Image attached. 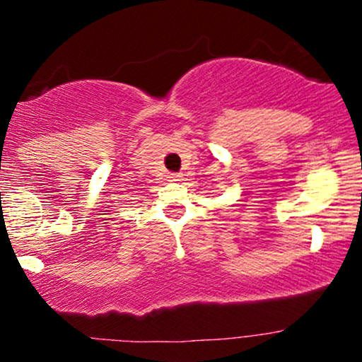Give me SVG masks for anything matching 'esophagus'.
<instances>
[{"label": "esophagus", "instance_id": "obj_1", "mask_svg": "<svg viewBox=\"0 0 362 362\" xmlns=\"http://www.w3.org/2000/svg\"><path fill=\"white\" fill-rule=\"evenodd\" d=\"M168 178L170 182H180V175H178V173H170Z\"/></svg>", "mask_w": 362, "mask_h": 362}]
</instances>
